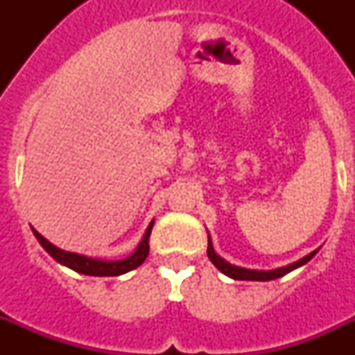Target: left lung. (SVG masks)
<instances>
[{
  "instance_id": "left-lung-1",
  "label": "left lung",
  "mask_w": 355,
  "mask_h": 355,
  "mask_svg": "<svg viewBox=\"0 0 355 355\" xmlns=\"http://www.w3.org/2000/svg\"><path fill=\"white\" fill-rule=\"evenodd\" d=\"M316 252H318V249L313 250V252H309L307 256H304V258L299 259V261H295V263H291V265H286V266H281V268H275V270H249V268L234 266V265H231V263L225 261V259H222L220 256H218V254L213 250L211 238L208 236L209 261H211L213 265H215L216 268L222 272V274H225L227 277L234 279V281H272V279L283 277V275L290 274V272L295 270V268H299V266L306 265V263L309 261V259H311Z\"/></svg>"
}]
</instances>
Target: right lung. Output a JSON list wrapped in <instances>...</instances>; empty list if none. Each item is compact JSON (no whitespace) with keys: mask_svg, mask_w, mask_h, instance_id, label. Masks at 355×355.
I'll use <instances>...</instances> for the list:
<instances>
[{"mask_svg":"<svg viewBox=\"0 0 355 355\" xmlns=\"http://www.w3.org/2000/svg\"><path fill=\"white\" fill-rule=\"evenodd\" d=\"M153 224H155V220L149 224V227H147L146 234H144L142 241L139 243L137 250L131 256H128L126 259H119V261H103V259L87 258V256H81V254L76 252H67V250H62L53 245L51 241H48L42 234L37 233L35 229H33V234H35L40 245L46 249V252L53 259H56L62 265L69 266V268H72L78 274L94 275V277H115V275H122L130 270H135L137 266H140L146 261L147 254H149V236L150 231H153Z\"/></svg>","mask_w":355,"mask_h":355,"instance_id":"right-lung-1","label":"right lung"}]
</instances>
